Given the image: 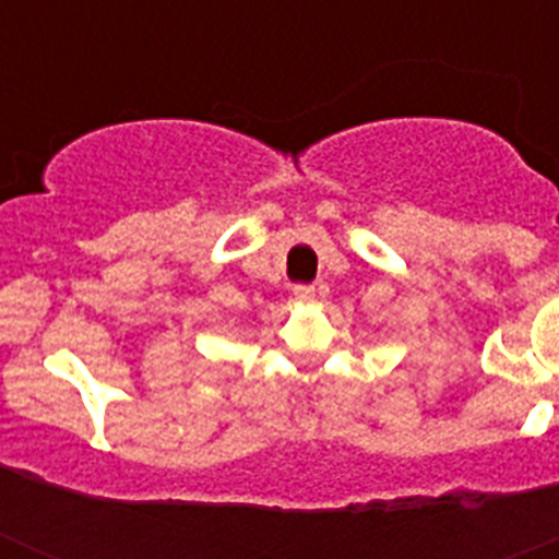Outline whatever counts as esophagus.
<instances>
[{
	"label": "esophagus",
	"instance_id": "esophagus-1",
	"mask_svg": "<svg viewBox=\"0 0 559 559\" xmlns=\"http://www.w3.org/2000/svg\"><path fill=\"white\" fill-rule=\"evenodd\" d=\"M294 299L296 302H313L316 288L313 285H294Z\"/></svg>",
	"mask_w": 559,
	"mask_h": 559
}]
</instances>
